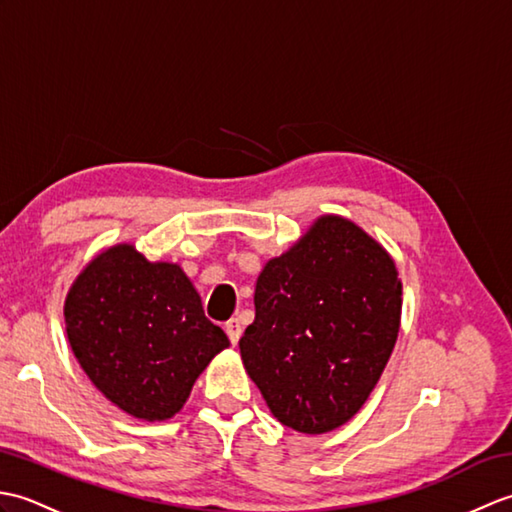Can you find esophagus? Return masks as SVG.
Returning <instances> with one entry per match:
<instances>
[{
    "instance_id": "obj_1",
    "label": "esophagus",
    "mask_w": 512,
    "mask_h": 512,
    "mask_svg": "<svg viewBox=\"0 0 512 512\" xmlns=\"http://www.w3.org/2000/svg\"><path fill=\"white\" fill-rule=\"evenodd\" d=\"M224 330H226V334H228V339H231V343L237 345V343H239V336H242V323H239V319L226 321Z\"/></svg>"
}]
</instances>
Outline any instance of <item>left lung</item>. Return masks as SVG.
Masks as SVG:
<instances>
[{"label":"left lung","mask_w":512,"mask_h":512,"mask_svg":"<svg viewBox=\"0 0 512 512\" xmlns=\"http://www.w3.org/2000/svg\"><path fill=\"white\" fill-rule=\"evenodd\" d=\"M402 284L385 246L343 215H321L255 284L239 339L270 413L308 436L352 420L398 339Z\"/></svg>","instance_id":"8db88e82"}]
</instances>
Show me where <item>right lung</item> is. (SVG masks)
<instances>
[{
  "instance_id": "add662e5",
  "label": "right lung",
  "mask_w": 512,
  "mask_h": 512,
  "mask_svg": "<svg viewBox=\"0 0 512 512\" xmlns=\"http://www.w3.org/2000/svg\"><path fill=\"white\" fill-rule=\"evenodd\" d=\"M65 334L81 369L129 416L162 422L189 400L228 336L204 317L180 264L121 242L94 255L68 290Z\"/></svg>"
}]
</instances>
